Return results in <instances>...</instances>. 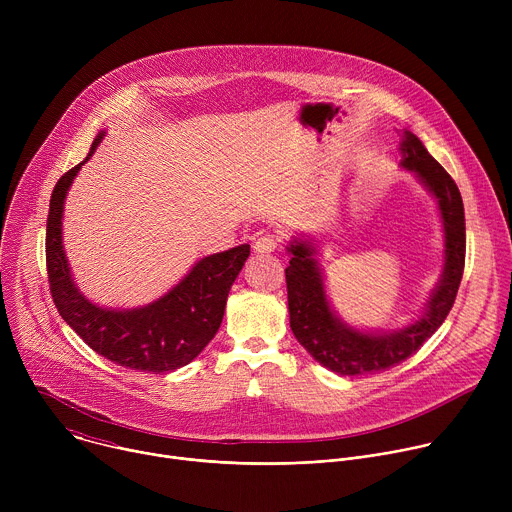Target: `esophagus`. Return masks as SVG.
I'll use <instances>...</instances> for the list:
<instances>
[{"instance_id":"obj_1","label":"esophagus","mask_w":512,"mask_h":512,"mask_svg":"<svg viewBox=\"0 0 512 512\" xmlns=\"http://www.w3.org/2000/svg\"><path fill=\"white\" fill-rule=\"evenodd\" d=\"M275 247H277V239H275V235H269V233L259 235V237L255 239V243H253V251H255L257 255L273 253Z\"/></svg>"}]
</instances>
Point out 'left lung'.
<instances>
[{
    "instance_id": "1",
    "label": "left lung",
    "mask_w": 512,
    "mask_h": 512,
    "mask_svg": "<svg viewBox=\"0 0 512 512\" xmlns=\"http://www.w3.org/2000/svg\"><path fill=\"white\" fill-rule=\"evenodd\" d=\"M401 168L413 172L419 184L435 198L444 229V269L421 314L397 330H362L346 324L330 306L324 271L316 259L314 239L294 237L285 247L289 326L298 342L328 371L342 377L375 375L397 367L442 326L450 314L464 273L466 221L460 190L452 176L435 162L421 139L403 129Z\"/></svg>"
}]
</instances>
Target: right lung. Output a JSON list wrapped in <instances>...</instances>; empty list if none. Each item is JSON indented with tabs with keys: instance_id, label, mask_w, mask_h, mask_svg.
<instances>
[{
	"instance_id": "add662e5",
	"label": "right lung",
	"mask_w": 512,
	"mask_h": 512,
	"mask_svg": "<svg viewBox=\"0 0 512 512\" xmlns=\"http://www.w3.org/2000/svg\"><path fill=\"white\" fill-rule=\"evenodd\" d=\"M105 131H99L89 156L54 186L46 221V267L50 294L62 320L97 354L143 373H172L192 362L221 328L231 285L249 257V245L206 255L158 300L139 308H103L91 302L72 277L64 245V200Z\"/></svg>"
}]
</instances>
